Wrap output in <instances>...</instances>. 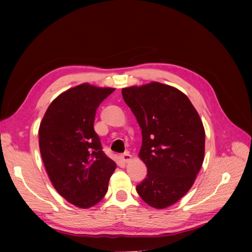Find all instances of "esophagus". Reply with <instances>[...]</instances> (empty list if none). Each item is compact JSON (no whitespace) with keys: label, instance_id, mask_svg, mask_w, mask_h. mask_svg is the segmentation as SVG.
<instances>
[{"label":"esophagus","instance_id":"obj_1","mask_svg":"<svg viewBox=\"0 0 252 252\" xmlns=\"http://www.w3.org/2000/svg\"><path fill=\"white\" fill-rule=\"evenodd\" d=\"M120 158H121V161L124 162V163H128L131 159V156L129 155V152H125V154L121 155Z\"/></svg>","mask_w":252,"mask_h":252}]
</instances>
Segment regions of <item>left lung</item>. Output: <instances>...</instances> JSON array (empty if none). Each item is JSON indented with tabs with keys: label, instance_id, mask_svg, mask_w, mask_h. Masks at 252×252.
I'll return each mask as SVG.
<instances>
[{
	"label": "left lung",
	"instance_id": "obj_1",
	"mask_svg": "<svg viewBox=\"0 0 252 252\" xmlns=\"http://www.w3.org/2000/svg\"><path fill=\"white\" fill-rule=\"evenodd\" d=\"M142 130L139 157L147 167L136 186L157 209L177 203L192 187L205 155V129L185 94L158 82L122 89Z\"/></svg>",
	"mask_w": 252,
	"mask_h": 252
}]
</instances>
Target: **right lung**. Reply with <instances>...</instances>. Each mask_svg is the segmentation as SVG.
Here are the masks:
<instances>
[{
	"label": "right lung",
	"mask_w": 252,
	"mask_h": 252,
	"mask_svg": "<svg viewBox=\"0 0 252 252\" xmlns=\"http://www.w3.org/2000/svg\"><path fill=\"white\" fill-rule=\"evenodd\" d=\"M113 91L88 83L68 89L52 101L40 124V152L51 184L79 208L103 199L117 167L94 129L98 105Z\"/></svg>",
	"instance_id": "obj_1"
}]
</instances>
